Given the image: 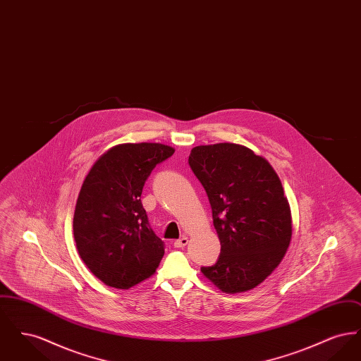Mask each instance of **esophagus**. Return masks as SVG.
Here are the masks:
<instances>
[{"instance_id":"obj_1","label":"esophagus","mask_w":361,"mask_h":361,"mask_svg":"<svg viewBox=\"0 0 361 361\" xmlns=\"http://www.w3.org/2000/svg\"><path fill=\"white\" fill-rule=\"evenodd\" d=\"M173 245H174V247H177V249L184 247V246L188 245V238H187V237H183V238H180V240H174Z\"/></svg>"}]
</instances>
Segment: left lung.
Returning a JSON list of instances; mask_svg holds the SVG:
<instances>
[{"label":"left lung","mask_w":361,"mask_h":361,"mask_svg":"<svg viewBox=\"0 0 361 361\" xmlns=\"http://www.w3.org/2000/svg\"><path fill=\"white\" fill-rule=\"evenodd\" d=\"M189 166L206 189L221 255L202 272L227 293L262 283L284 257L291 211L269 162L235 143L196 146Z\"/></svg>","instance_id":"8db88e82"}]
</instances>
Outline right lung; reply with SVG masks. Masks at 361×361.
<instances>
[{
    "label": "right lung",
    "instance_id": "obj_1",
    "mask_svg": "<svg viewBox=\"0 0 361 361\" xmlns=\"http://www.w3.org/2000/svg\"><path fill=\"white\" fill-rule=\"evenodd\" d=\"M174 149L126 143L102 155L80 190L73 231L80 257L104 284L128 290L153 275L165 253L140 202L155 166Z\"/></svg>",
    "mask_w": 361,
    "mask_h": 361
}]
</instances>
